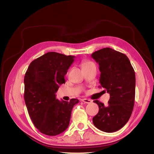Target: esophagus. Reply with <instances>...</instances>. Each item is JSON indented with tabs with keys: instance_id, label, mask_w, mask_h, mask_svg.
<instances>
[{
	"instance_id": "1",
	"label": "esophagus",
	"mask_w": 154,
	"mask_h": 154,
	"mask_svg": "<svg viewBox=\"0 0 154 154\" xmlns=\"http://www.w3.org/2000/svg\"><path fill=\"white\" fill-rule=\"evenodd\" d=\"M82 101L84 102V103H91L92 101L91 100H88V99H87V98H84V99H82Z\"/></svg>"
}]
</instances>
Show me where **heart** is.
<instances>
[{
  "instance_id": "obj_1",
  "label": "heart",
  "mask_w": 154,
  "mask_h": 154,
  "mask_svg": "<svg viewBox=\"0 0 154 154\" xmlns=\"http://www.w3.org/2000/svg\"><path fill=\"white\" fill-rule=\"evenodd\" d=\"M89 66H95V65L94 64V63L90 61H85L82 63V68Z\"/></svg>"
}]
</instances>
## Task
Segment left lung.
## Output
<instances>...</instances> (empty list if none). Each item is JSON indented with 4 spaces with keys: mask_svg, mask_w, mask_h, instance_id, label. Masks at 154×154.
<instances>
[{
    "mask_svg": "<svg viewBox=\"0 0 154 154\" xmlns=\"http://www.w3.org/2000/svg\"><path fill=\"white\" fill-rule=\"evenodd\" d=\"M91 57L99 64L100 87L110 94L108 106L94 101L99 112L92 118L93 124L101 131L114 132L124 127L132 113L136 89L134 70L127 56L113 49H101Z\"/></svg>",
    "mask_w": 154,
    "mask_h": 154,
    "instance_id": "obj_1",
    "label": "left lung"
}]
</instances>
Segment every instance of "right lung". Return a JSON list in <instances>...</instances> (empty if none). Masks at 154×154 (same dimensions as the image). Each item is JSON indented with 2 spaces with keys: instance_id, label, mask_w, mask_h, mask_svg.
<instances>
[{
  "instance_id": "right-lung-1",
  "label": "right lung",
  "mask_w": 154,
  "mask_h": 154,
  "mask_svg": "<svg viewBox=\"0 0 154 154\" xmlns=\"http://www.w3.org/2000/svg\"><path fill=\"white\" fill-rule=\"evenodd\" d=\"M74 56L49 52L34 60L24 76V100L36 128L48 136H57L69 125L78 99L60 101L56 97L59 86L73 63Z\"/></svg>"
}]
</instances>
